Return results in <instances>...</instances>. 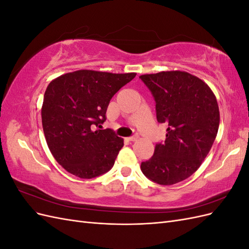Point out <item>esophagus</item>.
Listing matches in <instances>:
<instances>
[{
    "label": "esophagus",
    "mask_w": 249,
    "mask_h": 249,
    "mask_svg": "<svg viewBox=\"0 0 249 249\" xmlns=\"http://www.w3.org/2000/svg\"><path fill=\"white\" fill-rule=\"evenodd\" d=\"M137 139H138V136H137V135H134V136L127 138V140H129V141H136Z\"/></svg>",
    "instance_id": "obj_1"
}]
</instances>
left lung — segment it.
<instances>
[{
  "label": "left lung",
  "instance_id": "8db88e82",
  "mask_svg": "<svg viewBox=\"0 0 249 249\" xmlns=\"http://www.w3.org/2000/svg\"><path fill=\"white\" fill-rule=\"evenodd\" d=\"M139 78L154 96L158 123L167 125L166 139L157 143L153 157L141 163V171L163 186L182 182L199 168L217 136L216 96L205 82L186 71Z\"/></svg>",
  "mask_w": 249,
  "mask_h": 249
}]
</instances>
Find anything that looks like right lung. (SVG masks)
I'll use <instances>...</instances> for the list:
<instances>
[{
	"label": "right lung",
	"instance_id": "1",
	"mask_svg": "<svg viewBox=\"0 0 249 249\" xmlns=\"http://www.w3.org/2000/svg\"><path fill=\"white\" fill-rule=\"evenodd\" d=\"M136 73L82 70L53 80L44 92L41 119L55 160L71 175L93 178L114 165L124 139L100 129L110 100Z\"/></svg>",
	"mask_w": 249,
	"mask_h": 249
}]
</instances>
